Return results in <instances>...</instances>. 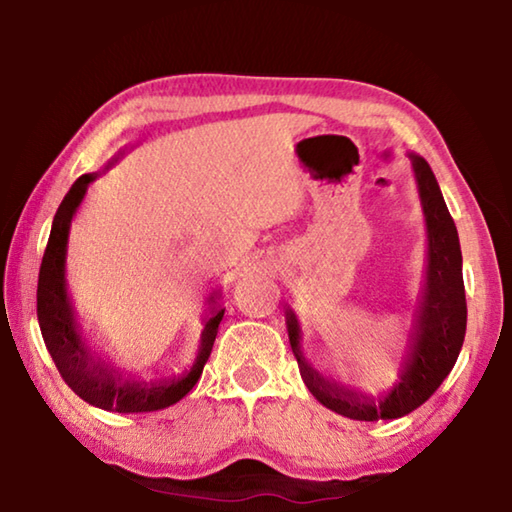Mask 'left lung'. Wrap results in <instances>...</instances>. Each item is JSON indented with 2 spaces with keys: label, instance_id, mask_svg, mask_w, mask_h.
<instances>
[{
  "label": "left lung",
  "instance_id": "obj_1",
  "mask_svg": "<svg viewBox=\"0 0 512 512\" xmlns=\"http://www.w3.org/2000/svg\"><path fill=\"white\" fill-rule=\"evenodd\" d=\"M409 158L427 225V266L413 329L393 388L372 395L320 375L302 354L296 311L287 309L289 343L298 359L302 381L320 404L350 420H395L415 411L443 384L463 348L467 305L458 232L429 162L415 153H409Z\"/></svg>",
  "mask_w": 512,
  "mask_h": 512
}]
</instances>
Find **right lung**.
I'll list each match as a JSON object with an SVG mask.
<instances>
[{"label":"right lung","mask_w":512,"mask_h":512,"mask_svg":"<svg viewBox=\"0 0 512 512\" xmlns=\"http://www.w3.org/2000/svg\"><path fill=\"white\" fill-rule=\"evenodd\" d=\"M117 160L119 158L115 155L106 169H110ZM99 176L101 171L83 173L69 187V192L65 194L54 216V223H51V235L38 275V323L42 339H45L60 377L88 404L117 413H149L167 409V406L180 402L192 391L198 377H201L203 366L210 359L216 332H219V323L225 311L216 302L221 291H214L207 298V316L203 320L205 327L201 332V345H198L194 366L185 370L183 375L144 379L119 368L110 359H103V354L92 348L88 336H83V327L79 318H76L72 300H69L65 280L69 228H72V221L76 212H79L90 183H94Z\"/></svg>","instance_id":"obj_1"}]
</instances>
